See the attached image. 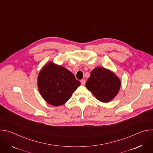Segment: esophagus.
I'll list each match as a JSON object with an SVG mask.
<instances>
[{
	"mask_svg": "<svg viewBox=\"0 0 153 153\" xmlns=\"http://www.w3.org/2000/svg\"><path fill=\"white\" fill-rule=\"evenodd\" d=\"M80 83H81L82 85H85V83H86L85 79H82V80H80Z\"/></svg>",
	"mask_w": 153,
	"mask_h": 153,
	"instance_id": "34e87169",
	"label": "esophagus"
}]
</instances>
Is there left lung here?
I'll return each instance as SVG.
<instances>
[{
	"mask_svg": "<svg viewBox=\"0 0 153 153\" xmlns=\"http://www.w3.org/2000/svg\"><path fill=\"white\" fill-rule=\"evenodd\" d=\"M120 84L119 79L112 71L97 67L91 72L85 86L99 101L108 102L117 95Z\"/></svg>",
	"mask_w": 153,
	"mask_h": 153,
	"instance_id": "left-lung-1",
	"label": "left lung"
}]
</instances>
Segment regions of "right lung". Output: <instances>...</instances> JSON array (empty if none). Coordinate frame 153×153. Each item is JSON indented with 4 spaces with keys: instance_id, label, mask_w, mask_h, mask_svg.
<instances>
[{
    "instance_id": "1",
    "label": "right lung",
    "mask_w": 153,
    "mask_h": 153,
    "mask_svg": "<svg viewBox=\"0 0 153 153\" xmlns=\"http://www.w3.org/2000/svg\"><path fill=\"white\" fill-rule=\"evenodd\" d=\"M37 84L43 99L57 106L70 99L80 82L67 69L49 62L39 73Z\"/></svg>"
}]
</instances>
